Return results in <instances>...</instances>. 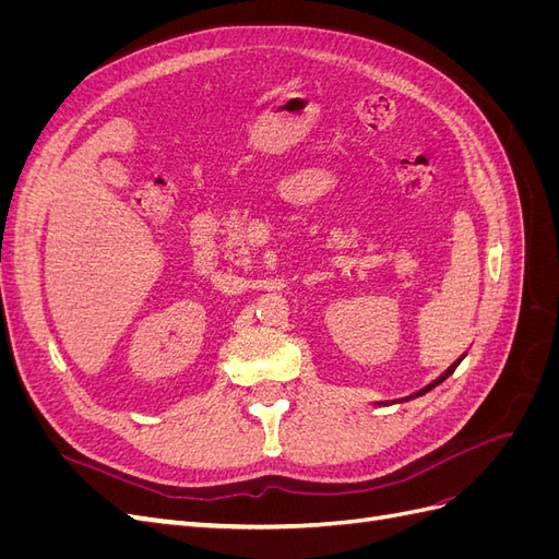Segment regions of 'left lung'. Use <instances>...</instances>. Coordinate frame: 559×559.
<instances>
[{
    "mask_svg": "<svg viewBox=\"0 0 559 559\" xmlns=\"http://www.w3.org/2000/svg\"><path fill=\"white\" fill-rule=\"evenodd\" d=\"M464 357H466V354H462V357H460V359H456V361H454V364H452V366H450V368L445 370V373H443L441 378H436V380H433L431 384H427L425 389H419V392H415V394H411V396H405V399H399L396 403H403V401H411V399H417V396H425L427 392H431V389H433V386H438V384H441V382H445V380H448V378H450V376L454 373V368L462 364V359H464ZM378 405H389V403H386V401H384V403H382V401H378Z\"/></svg>",
    "mask_w": 559,
    "mask_h": 559,
    "instance_id": "left-lung-1",
    "label": "left lung"
}]
</instances>
